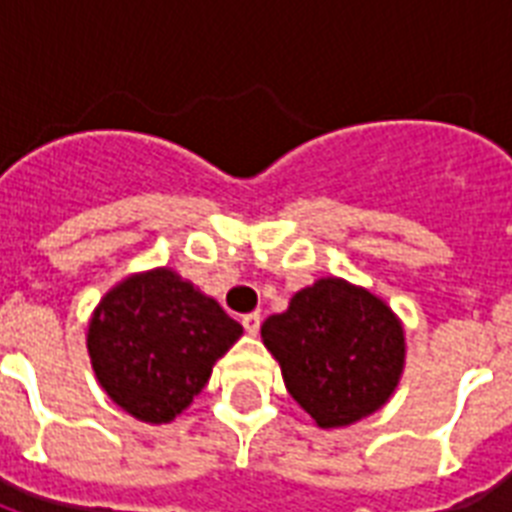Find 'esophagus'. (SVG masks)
<instances>
[{"label": "esophagus", "instance_id": "obj_1", "mask_svg": "<svg viewBox=\"0 0 512 512\" xmlns=\"http://www.w3.org/2000/svg\"><path fill=\"white\" fill-rule=\"evenodd\" d=\"M241 327L247 329L249 335H257V332H260V313H247V316H241Z\"/></svg>", "mask_w": 512, "mask_h": 512}]
</instances>
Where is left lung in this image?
Here are the masks:
<instances>
[{
  "label": "left lung",
  "mask_w": 512,
  "mask_h": 512,
  "mask_svg": "<svg viewBox=\"0 0 512 512\" xmlns=\"http://www.w3.org/2000/svg\"><path fill=\"white\" fill-rule=\"evenodd\" d=\"M289 396L319 422L340 428L380 409L404 369V329L366 289L321 279L300 289L263 324Z\"/></svg>",
  "instance_id": "8db88e82"
}]
</instances>
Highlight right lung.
I'll return each instance as SVG.
<instances>
[{
	"label": "right lung",
	"mask_w": 512,
	"mask_h": 512,
	"mask_svg": "<svg viewBox=\"0 0 512 512\" xmlns=\"http://www.w3.org/2000/svg\"><path fill=\"white\" fill-rule=\"evenodd\" d=\"M241 337L212 297L159 268L111 289L90 321L87 348L100 385L132 417L170 422Z\"/></svg>",
	"instance_id": "1"
}]
</instances>
